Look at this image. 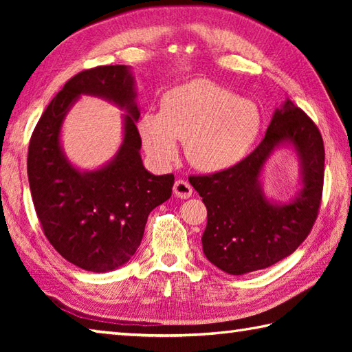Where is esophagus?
Masks as SVG:
<instances>
[{"label": "esophagus", "mask_w": 352, "mask_h": 352, "mask_svg": "<svg viewBox=\"0 0 352 352\" xmlns=\"http://www.w3.org/2000/svg\"><path fill=\"white\" fill-rule=\"evenodd\" d=\"M193 189L192 186L186 182V180H177L174 184V195L177 198H182V199H188L192 197Z\"/></svg>", "instance_id": "esophagus-1"}]
</instances>
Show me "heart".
Wrapping results in <instances>:
<instances>
[{
    "label": "heart",
    "instance_id": "b5f03b06",
    "mask_svg": "<svg viewBox=\"0 0 352 352\" xmlns=\"http://www.w3.org/2000/svg\"><path fill=\"white\" fill-rule=\"evenodd\" d=\"M260 130L256 104L208 80L174 87L163 95L159 113L146 111L139 121L146 153L157 163H170L178 154L177 140L186 142L192 166L210 174L241 163Z\"/></svg>",
    "mask_w": 352,
    "mask_h": 352
}]
</instances>
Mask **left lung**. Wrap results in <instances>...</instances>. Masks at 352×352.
<instances>
[{
	"mask_svg": "<svg viewBox=\"0 0 352 352\" xmlns=\"http://www.w3.org/2000/svg\"><path fill=\"white\" fill-rule=\"evenodd\" d=\"M289 141L303 166V190L290 205L274 206L259 188L261 168L273 148ZM324 140L316 124L287 100L276 109L263 140L234 168L189 177L207 207L206 257L221 271L242 275L290 256L315 226L324 189Z\"/></svg>",
	"mask_w": 352,
	"mask_h": 352,
	"instance_id": "1",
	"label": "left lung"
}]
</instances>
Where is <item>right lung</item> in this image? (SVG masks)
Instances as JSON below:
<instances>
[{
	"label": "right lung",
	"mask_w": 352,
	"mask_h": 352,
	"mask_svg": "<svg viewBox=\"0 0 352 352\" xmlns=\"http://www.w3.org/2000/svg\"><path fill=\"white\" fill-rule=\"evenodd\" d=\"M81 93L102 96L129 113L116 160L92 173L71 167L60 148L63 118ZM134 96L124 65L81 71L52 98L30 139L28 183L43 234L85 271L107 272L126 263L142 242L148 214L172 193L174 175H153L142 164Z\"/></svg>",
	"instance_id": "add662e5"
}]
</instances>
